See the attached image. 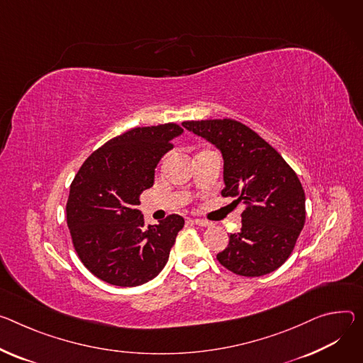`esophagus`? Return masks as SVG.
Instances as JSON below:
<instances>
[{"label":"esophagus","mask_w":363,"mask_h":363,"mask_svg":"<svg viewBox=\"0 0 363 363\" xmlns=\"http://www.w3.org/2000/svg\"><path fill=\"white\" fill-rule=\"evenodd\" d=\"M194 223H195L196 225H200V227H208V225H211L210 221L203 220V218H194Z\"/></svg>","instance_id":"1"}]
</instances>
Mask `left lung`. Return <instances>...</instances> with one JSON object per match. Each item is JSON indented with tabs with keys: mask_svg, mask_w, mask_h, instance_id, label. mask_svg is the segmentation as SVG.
Wrapping results in <instances>:
<instances>
[{
	"mask_svg": "<svg viewBox=\"0 0 363 363\" xmlns=\"http://www.w3.org/2000/svg\"><path fill=\"white\" fill-rule=\"evenodd\" d=\"M216 145L224 159L223 196L245 204L242 228L217 255L224 268L242 277L274 272L292 253L306 223V194L285 159L257 133L232 118L184 121Z\"/></svg>",
	"mask_w": 363,
	"mask_h": 363,
	"instance_id": "1",
	"label": "left lung"
}]
</instances>
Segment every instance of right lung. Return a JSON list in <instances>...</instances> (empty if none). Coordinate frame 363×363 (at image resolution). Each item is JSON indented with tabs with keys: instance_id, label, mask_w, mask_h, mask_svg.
<instances>
[{
	"instance_id": "right-lung-1",
	"label": "right lung",
	"mask_w": 363,
	"mask_h": 363,
	"mask_svg": "<svg viewBox=\"0 0 363 363\" xmlns=\"http://www.w3.org/2000/svg\"><path fill=\"white\" fill-rule=\"evenodd\" d=\"M182 131L175 123L131 128L92 152L75 175L67 203L69 233L85 268L101 281L138 286L167 265L185 221L171 214L146 227L138 206Z\"/></svg>"
}]
</instances>
